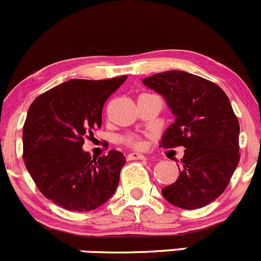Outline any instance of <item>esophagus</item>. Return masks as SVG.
Listing matches in <instances>:
<instances>
[{"label":"esophagus","instance_id":"obj_1","mask_svg":"<svg viewBox=\"0 0 261 261\" xmlns=\"http://www.w3.org/2000/svg\"><path fill=\"white\" fill-rule=\"evenodd\" d=\"M126 159H128V161H135V159H145V155H142V154H140V153H130L126 155Z\"/></svg>","mask_w":261,"mask_h":261}]
</instances>
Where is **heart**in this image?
Segmentation results:
<instances>
[{
    "label": "heart",
    "instance_id": "obj_1",
    "mask_svg": "<svg viewBox=\"0 0 261 261\" xmlns=\"http://www.w3.org/2000/svg\"><path fill=\"white\" fill-rule=\"evenodd\" d=\"M123 142L128 146L132 147H137V149H141L144 146V141H142L141 137H138V136L135 135H128L123 138Z\"/></svg>",
    "mask_w": 261,
    "mask_h": 261
}]
</instances>
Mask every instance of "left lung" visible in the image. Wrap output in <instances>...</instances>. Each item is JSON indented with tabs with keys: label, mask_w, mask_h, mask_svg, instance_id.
<instances>
[{
	"label": "left lung",
	"mask_w": 261,
	"mask_h": 261,
	"mask_svg": "<svg viewBox=\"0 0 261 261\" xmlns=\"http://www.w3.org/2000/svg\"><path fill=\"white\" fill-rule=\"evenodd\" d=\"M142 84L163 96L175 121L159 146H184L176 181L162 190L181 209L211 204L229 184L239 162V121L218 85L181 70L144 78Z\"/></svg>",
	"instance_id": "1"
}]
</instances>
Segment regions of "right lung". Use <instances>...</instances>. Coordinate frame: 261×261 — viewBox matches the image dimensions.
<instances>
[{
    "mask_svg": "<svg viewBox=\"0 0 261 261\" xmlns=\"http://www.w3.org/2000/svg\"><path fill=\"white\" fill-rule=\"evenodd\" d=\"M125 80H69L30 106L23 125L24 165L39 191L66 211H94L116 191L124 154L110 150L91 158L82 145L102 126L105 102Z\"/></svg>",
    "mask_w": 261,
    "mask_h": 261,
    "instance_id": "1",
    "label": "right lung"
}]
</instances>
